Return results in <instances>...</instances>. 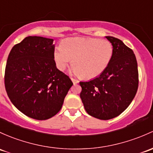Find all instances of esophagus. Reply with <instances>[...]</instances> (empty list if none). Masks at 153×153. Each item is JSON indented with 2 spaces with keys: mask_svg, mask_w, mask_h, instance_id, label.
<instances>
[{
  "mask_svg": "<svg viewBox=\"0 0 153 153\" xmlns=\"http://www.w3.org/2000/svg\"><path fill=\"white\" fill-rule=\"evenodd\" d=\"M71 80H72V83H73V84H77V83H79V81H78V80H76V79H75V78H71Z\"/></svg>",
  "mask_w": 153,
  "mask_h": 153,
  "instance_id": "1",
  "label": "esophagus"
}]
</instances>
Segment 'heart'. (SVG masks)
I'll use <instances>...</instances> for the list:
<instances>
[{
  "instance_id": "1",
  "label": "heart",
  "mask_w": 153,
  "mask_h": 153,
  "mask_svg": "<svg viewBox=\"0 0 153 153\" xmlns=\"http://www.w3.org/2000/svg\"><path fill=\"white\" fill-rule=\"evenodd\" d=\"M113 53V45L107 39L67 38L55 50L53 58L60 70H64L72 63L75 67L73 71L76 75L84 78H93L105 71Z\"/></svg>"
}]
</instances>
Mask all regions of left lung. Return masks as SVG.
Returning <instances> with one entry per match:
<instances>
[{
	"mask_svg": "<svg viewBox=\"0 0 153 153\" xmlns=\"http://www.w3.org/2000/svg\"><path fill=\"white\" fill-rule=\"evenodd\" d=\"M113 45L114 53L105 71L87 82H80V94L86 111L102 120L122 114L134 98L139 85L136 56L119 39L105 36Z\"/></svg>",
	"mask_w": 153,
	"mask_h": 153,
	"instance_id": "1",
	"label": "left lung"
}]
</instances>
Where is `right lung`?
Instances as JSON below:
<instances>
[{"label":"right lung","mask_w":153,"mask_h":153,"mask_svg":"<svg viewBox=\"0 0 153 153\" xmlns=\"http://www.w3.org/2000/svg\"><path fill=\"white\" fill-rule=\"evenodd\" d=\"M53 39L30 36L11 50L5 70V87L13 105L27 117L45 120L62 108L73 85L56 67Z\"/></svg>","instance_id":"add662e5"}]
</instances>
